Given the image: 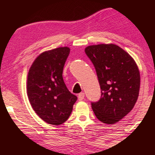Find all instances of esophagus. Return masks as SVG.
I'll use <instances>...</instances> for the list:
<instances>
[{
    "label": "esophagus",
    "instance_id": "obj_1",
    "mask_svg": "<svg viewBox=\"0 0 155 155\" xmlns=\"http://www.w3.org/2000/svg\"><path fill=\"white\" fill-rule=\"evenodd\" d=\"M78 98H79V101H82L84 98V92H81V93L79 94L78 95Z\"/></svg>",
    "mask_w": 155,
    "mask_h": 155
}]
</instances>
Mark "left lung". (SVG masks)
Masks as SVG:
<instances>
[{
	"instance_id": "1",
	"label": "left lung",
	"mask_w": 155,
	"mask_h": 155,
	"mask_svg": "<svg viewBox=\"0 0 155 155\" xmlns=\"http://www.w3.org/2000/svg\"><path fill=\"white\" fill-rule=\"evenodd\" d=\"M84 51L94 65L101 90L100 100L91 103L94 114L104 123H117L138 99V68L132 57L115 44L89 46Z\"/></svg>"
}]
</instances>
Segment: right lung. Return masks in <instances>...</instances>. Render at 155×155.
<instances>
[{
  "label": "right lung",
  "instance_id": "1",
  "mask_svg": "<svg viewBox=\"0 0 155 155\" xmlns=\"http://www.w3.org/2000/svg\"><path fill=\"white\" fill-rule=\"evenodd\" d=\"M70 53L59 47L41 53L30 68L27 93L37 115L48 124L59 125L70 117L77 97L68 90L63 71Z\"/></svg>",
  "mask_w": 155,
  "mask_h": 155
}]
</instances>
